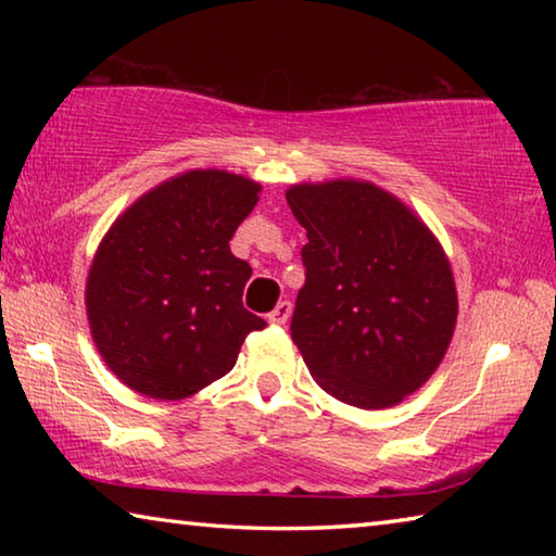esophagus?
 <instances>
[{"label":"esophagus","instance_id":"34e87169","mask_svg":"<svg viewBox=\"0 0 556 556\" xmlns=\"http://www.w3.org/2000/svg\"><path fill=\"white\" fill-rule=\"evenodd\" d=\"M291 316V304L289 301H279L275 306V312L269 314V324H277V326H285Z\"/></svg>","mask_w":556,"mask_h":556}]
</instances>
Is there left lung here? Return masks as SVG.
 <instances>
[{"label": "left lung", "instance_id": "obj_1", "mask_svg": "<svg viewBox=\"0 0 556 556\" xmlns=\"http://www.w3.org/2000/svg\"><path fill=\"white\" fill-rule=\"evenodd\" d=\"M287 203L308 238L291 341L331 397L394 407L434 375L454 336L444 248L407 203L361 178L294 184Z\"/></svg>", "mask_w": 556, "mask_h": 556}]
</instances>
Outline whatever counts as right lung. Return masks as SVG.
<instances>
[{
	"instance_id": "1",
	"label": "right lung",
	"mask_w": 556,
	"mask_h": 556,
	"mask_svg": "<svg viewBox=\"0 0 556 556\" xmlns=\"http://www.w3.org/2000/svg\"><path fill=\"white\" fill-rule=\"evenodd\" d=\"M262 186L223 168L166 178L100 240L86 281L98 353L144 397L176 402L228 375L267 324L242 306L252 267L230 252Z\"/></svg>"
}]
</instances>
